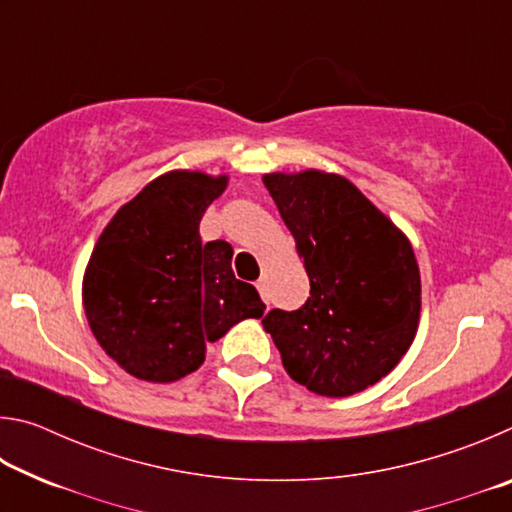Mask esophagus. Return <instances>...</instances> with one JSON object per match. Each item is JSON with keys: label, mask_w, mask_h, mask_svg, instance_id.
I'll use <instances>...</instances> for the list:
<instances>
[{"label": "esophagus", "mask_w": 512, "mask_h": 512, "mask_svg": "<svg viewBox=\"0 0 512 512\" xmlns=\"http://www.w3.org/2000/svg\"><path fill=\"white\" fill-rule=\"evenodd\" d=\"M257 289H259V296H262L264 302L271 300V298H268V280H266V277H262V280L257 282Z\"/></svg>", "instance_id": "obj_1"}]
</instances>
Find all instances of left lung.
<instances>
[{
  "label": "left lung",
  "instance_id": "1",
  "mask_svg": "<svg viewBox=\"0 0 512 512\" xmlns=\"http://www.w3.org/2000/svg\"><path fill=\"white\" fill-rule=\"evenodd\" d=\"M296 239L311 296L262 325L291 379L348 397L386 377L420 323V268L409 237L348 178L305 169L262 178Z\"/></svg>",
  "mask_w": 512,
  "mask_h": 512
}]
</instances>
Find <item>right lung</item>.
Instances as JSON below:
<instances>
[{"instance_id":"1","label":"right lung","mask_w":512,"mask_h":512,"mask_svg":"<svg viewBox=\"0 0 512 512\" xmlns=\"http://www.w3.org/2000/svg\"><path fill=\"white\" fill-rule=\"evenodd\" d=\"M228 176L176 169L121 205L90 255L83 309L94 339L128 375L169 384L201 368L205 345L266 305L232 273V246L198 235Z\"/></svg>"}]
</instances>
